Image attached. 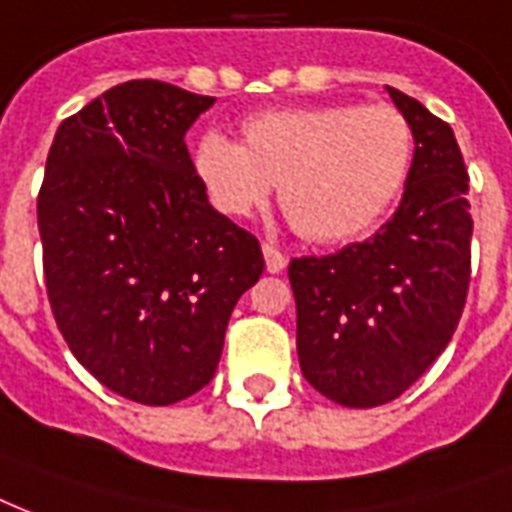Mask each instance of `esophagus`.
Masks as SVG:
<instances>
[{
  "instance_id": "obj_1",
  "label": "esophagus",
  "mask_w": 512,
  "mask_h": 512,
  "mask_svg": "<svg viewBox=\"0 0 512 512\" xmlns=\"http://www.w3.org/2000/svg\"><path fill=\"white\" fill-rule=\"evenodd\" d=\"M264 251V261H267V272H272V275H277V272H283L285 264H288V256H285L283 251H277L275 245H264L261 248Z\"/></svg>"
}]
</instances>
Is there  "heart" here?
Wrapping results in <instances>:
<instances>
[{
	"label": "heart",
	"mask_w": 512,
	"mask_h": 512,
	"mask_svg": "<svg viewBox=\"0 0 512 512\" xmlns=\"http://www.w3.org/2000/svg\"><path fill=\"white\" fill-rule=\"evenodd\" d=\"M414 130L390 104L272 109L243 122V144L205 133L194 176L224 216H251L280 184L293 227L315 243H342L382 219L406 184Z\"/></svg>",
	"instance_id": "obj_1"
}]
</instances>
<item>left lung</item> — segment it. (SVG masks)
Masks as SVG:
<instances>
[{
    "label": "left lung",
    "instance_id": "1",
    "mask_svg": "<svg viewBox=\"0 0 512 512\" xmlns=\"http://www.w3.org/2000/svg\"><path fill=\"white\" fill-rule=\"evenodd\" d=\"M414 130L398 211L374 237L288 264L304 379L350 408L406 392L457 331L470 285L467 168L449 122L387 87Z\"/></svg>",
    "mask_w": 512,
    "mask_h": 512
}]
</instances>
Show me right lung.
<instances>
[{"label":"right lung","instance_id":"1","mask_svg":"<svg viewBox=\"0 0 512 512\" xmlns=\"http://www.w3.org/2000/svg\"><path fill=\"white\" fill-rule=\"evenodd\" d=\"M216 98L160 79L61 122L37 197L47 299L74 358L122 398L170 406L211 382L259 240L208 202L184 144Z\"/></svg>","mask_w":512,"mask_h":512}]
</instances>
